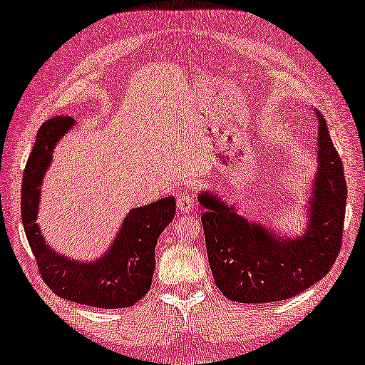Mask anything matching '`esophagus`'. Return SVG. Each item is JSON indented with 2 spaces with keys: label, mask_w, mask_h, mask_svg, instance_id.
I'll return each mask as SVG.
<instances>
[{
  "label": "esophagus",
  "mask_w": 365,
  "mask_h": 365,
  "mask_svg": "<svg viewBox=\"0 0 365 365\" xmlns=\"http://www.w3.org/2000/svg\"><path fill=\"white\" fill-rule=\"evenodd\" d=\"M176 204H178L179 211L189 212V211H192V207H194V197L191 196V194L186 192V194H182V196L178 197Z\"/></svg>",
  "instance_id": "obj_1"
}]
</instances>
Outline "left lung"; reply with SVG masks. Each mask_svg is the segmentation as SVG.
Segmentation results:
<instances>
[{
	"mask_svg": "<svg viewBox=\"0 0 365 365\" xmlns=\"http://www.w3.org/2000/svg\"><path fill=\"white\" fill-rule=\"evenodd\" d=\"M319 118V169L306 236L276 241L257 224L237 216L211 194L199 202L209 266L216 286L231 301L277 302L306 291L331 271L342 247L347 184L342 159Z\"/></svg>",
	"mask_w": 365,
	"mask_h": 365,
	"instance_id": "obj_1",
	"label": "left lung"
}]
</instances>
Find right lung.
Masks as SVG:
<instances>
[{
    "label": "right lung",
    "mask_w": 365,
    "mask_h": 365,
    "mask_svg": "<svg viewBox=\"0 0 365 365\" xmlns=\"http://www.w3.org/2000/svg\"><path fill=\"white\" fill-rule=\"evenodd\" d=\"M74 124L69 116H54L39 128L23 174L21 219L38 271L59 297L101 309L129 307L151 289L156 266V242L176 212L174 197L133 209L111 251L96 262H73L46 246L36 224L39 186L51 161L53 146Z\"/></svg>",
    "instance_id": "1"
}]
</instances>
